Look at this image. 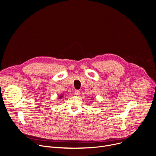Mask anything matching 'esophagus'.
I'll return each mask as SVG.
<instances>
[{
    "mask_svg": "<svg viewBox=\"0 0 156 156\" xmlns=\"http://www.w3.org/2000/svg\"><path fill=\"white\" fill-rule=\"evenodd\" d=\"M74 94L76 95V96H78L79 94H80V91L79 90H75L74 91Z\"/></svg>",
    "mask_w": 156,
    "mask_h": 156,
    "instance_id": "esophagus-1",
    "label": "esophagus"
}]
</instances>
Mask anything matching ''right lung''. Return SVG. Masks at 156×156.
Instances as JSON below:
<instances>
[{
    "mask_svg": "<svg viewBox=\"0 0 156 156\" xmlns=\"http://www.w3.org/2000/svg\"><path fill=\"white\" fill-rule=\"evenodd\" d=\"M62 97H63V96H62V95H61V96H60V97H59V98H59V99H61V98H62Z\"/></svg>",
    "mask_w": 156,
    "mask_h": 156,
    "instance_id": "obj_1",
    "label": "right lung"
}]
</instances>
